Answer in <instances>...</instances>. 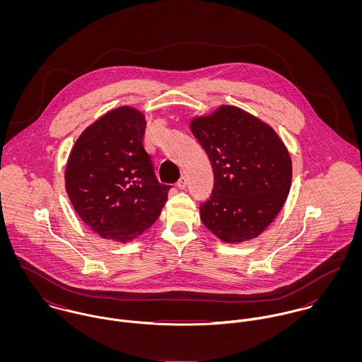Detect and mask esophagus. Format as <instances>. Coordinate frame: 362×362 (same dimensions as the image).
I'll list each match as a JSON object with an SVG mask.
<instances>
[{
  "label": "esophagus",
  "mask_w": 362,
  "mask_h": 362,
  "mask_svg": "<svg viewBox=\"0 0 362 362\" xmlns=\"http://www.w3.org/2000/svg\"><path fill=\"white\" fill-rule=\"evenodd\" d=\"M187 184H188V180H187V177H181L180 180H178V182H177V187L180 188V189H185L187 188Z\"/></svg>",
  "instance_id": "1"
}]
</instances>
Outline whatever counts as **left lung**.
Instances as JSON below:
<instances>
[{"instance_id":"obj_1","label":"left lung","mask_w":362,"mask_h":362,"mask_svg":"<svg viewBox=\"0 0 362 362\" xmlns=\"http://www.w3.org/2000/svg\"><path fill=\"white\" fill-rule=\"evenodd\" d=\"M191 132L211 163L214 187L201 220L223 243L260 235L276 218L291 187V157L276 131L245 110L223 104L194 117Z\"/></svg>"}]
</instances>
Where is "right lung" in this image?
Segmentation results:
<instances>
[{"instance_id": "add662e5", "label": "right lung", "mask_w": 362, "mask_h": 362, "mask_svg": "<svg viewBox=\"0 0 362 362\" xmlns=\"http://www.w3.org/2000/svg\"><path fill=\"white\" fill-rule=\"evenodd\" d=\"M146 118L131 105L107 111L76 139L65 189L82 221L102 238L131 243L160 216L168 185L160 184L144 148Z\"/></svg>"}]
</instances>
